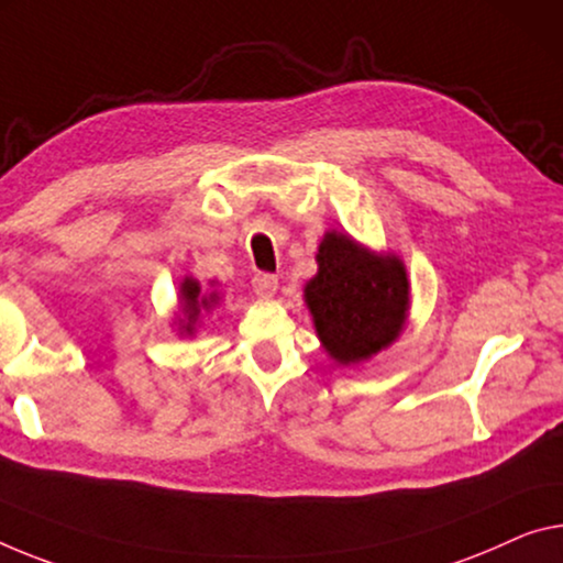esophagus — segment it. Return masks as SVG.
I'll return each instance as SVG.
<instances>
[{"label":"esophagus","instance_id":"34e87169","mask_svg":"<svg viewBox=\"0 0 563 563\" xmlns=\"http://www.w3.org/2000/svg\"><path fill=\"white\" fill-rule=\"evenodd\" d=\"M252 287H254V291L258 294V297H274L276 289H279V279H276L274 274L258 272V274H254Z\"/></svg>","mask_w":563,"mask_h":563}]
</instances>
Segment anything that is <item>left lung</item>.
<instances>
[{"label":"left lung","instance_id":"obj_1","mask_svg":"<svg viewBox=\"0 0 563 563\" xmlns=\"http://www.w3.org/2000/svg\"><path fill=\"white\" fill-rule=\"evenodd\" d=\"M317 264L305 301L327 354L336 365H357L390 347L410 309L402 258L375 254L347 233L327 231Z\"/></svg>","mask_w":563,"mask_h":563}]
</instances>
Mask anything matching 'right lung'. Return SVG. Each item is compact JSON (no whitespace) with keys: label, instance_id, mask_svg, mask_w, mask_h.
Masks as SVG:
<instances>
[{"label":"right lung","instance_id":"1","mask_svg":"<svg viewBox=\"0 0 563 563\" xmlns=\"http://www.w3.org/2000/svg\"><path fill=\"white\" fill-rule=\"evenodd\" d=\"M178 299H180V311H184V319H178V330L180 334H194L198 317H201V309L209 311L216 301H219V291L203 294L201 284H198L194 276H186V279L180 282Z\"/></svg>","mask_w":563,"mask_h":563}]
</instances>
